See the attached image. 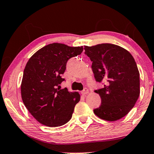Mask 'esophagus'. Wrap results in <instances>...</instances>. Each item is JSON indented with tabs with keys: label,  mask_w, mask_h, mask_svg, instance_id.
<instances>
[{
	"label": "esophagus",
	"mask_w": 154,
	"mask_h": 154,
	"mask_svg": "<svg viewBox=\"0 0 154 154\" xmlns=\"http://www.w3.org/2000/svg\"><path fill=\"white\" fill-rule=\"evenodd\" d=\"M81 93H82V95H87V94L89 93V90H88V88H85L84 89V90H83L81 92Z\"/></svg>",
	"instance_id": "esophagus-1"
}]
</instances>
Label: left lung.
Listing matches in <instances>:
<instances>
[{
    "label": "left lung",
    "mask_w": 154,
    "mask_h": 154,
    "mask_svg": "<svg viewBox=\"0 0 154 154\" xmlns=\"http://www.w3.org/2000/svg\"><path fill=\"white\" fill-rule=\"evenodd\" d=\"M95 80L103 88L95 90L101 97L94 113L107 121L119 120L130 112L140 95V74L135 59L126 49L111 44L85 46Z\"/></svg>",
    "instance_id": "left-lung-1"
}]
</instances>
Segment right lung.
<instances>
[{"label":"right lung","mask_w":154,"mask_h":154,"mask_svg":"<svg viewBox=\"0 0 154 154\" xmlns=\"http://www.w3.org/2000/svg\"><path fill=\"white\" fill-rule=\"evenodd\" d=\"M82 47H72L54 43L37 51L28 61L23 71L21 92L27 110L40 123L49 127L64 125L72 118L78 92L60 89L62 75L70 58L82 52Z\"/></svg>","instance_id":"right-lung-1"}]
</instances>
